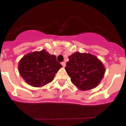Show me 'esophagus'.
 Wrapping results in <instances>:
<instances>
[{
    "instance_id": "1",
    "label": "esophagus",
    "mask_w": 126,
    "mask_h": 126,
    "mask_svg": "<svg viewBox=\"0 0 126 126\" xmlns=\"http://www.w3.org/2000/svg\"><path fill=\"white\" fill-rule=\"evenodd\" d=\"M61 65H63V67H65V66H66V63H65V62H62V63H61Z\"/></svg>"
}]
</instances>
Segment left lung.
<instances>
[{
    "instance_id": "left-lung-1",
    "label": "left lung",
    "mask_w": 126,
    "mask_h": 126,
    "mask_svg": "<svg viewBox=\"0 0 126 126\" xmlns=\"http://www.w3.org/2000/svg\"><path fill=\"white\" fill-rule=\"evenodd\" d=\"M65 70L79 90H89L99 85L105 69L97 57L90 53L75 52L69 57Z\"/></svg>"
}]
</instances>
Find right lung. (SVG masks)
<instances>
[{
	"instance_id": "add662e5",
	"label": "right lung",
	"mask_w": 126,
	"mask_h": 126,
	"mask_svg": "<svg viewBox=\"0 0 126 126\" xmlns=\"http://www.w3.org/2000/svg\"><path fill=\"white\" fill-rule=\"evenodd\" d=\"M62 67L54 55L45 49L24 55L19 62V73L27 83L34 87H41L51 82Z\"/></svg>"
}]
</instances>
